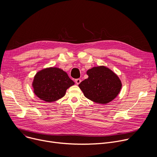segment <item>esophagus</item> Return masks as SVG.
<instances>
[{
    "mask_svg": "<svg viewBox=\"0 0 157 157\" xmlns=\"http://www.w3.org/2000/svg\"><path fill=\"white\" fill-rule=\"evenodd\" d=\"M81 82V79H75V82L76 83V84H79Z\"/></svg>",
    "mask_w": 157,
    "mask_h": 157,
    "instance_id": "esophagus-1",
    "label": "esophagus"
}]
</instances>
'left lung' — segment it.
<instances>
[{"label":"left lung","mask_w":157,"mask_h":157,"mask_svg":"<svg viewBox=\"0 0 157 157\" xmlns=\"http://www.w3.org/2000/svg\"><path fill=\"white\" fill-rule=\"evenodd\" d=\"M88 78L79 87L84 96L96 103L105 104L119 94L122 82L118 76L104 66H99L87 71Z\"/></svg>","instance_id":"left-lung-1"}]
</instances>
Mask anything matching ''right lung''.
<instances>
[{
	"label": "right lung",
	"instance_id": "add662e5",
	"mask_svg": "<svg viewBox=\"0 0 157 157\" xmlns=\"http://www.w3.org/2000/svg\"><path fill=\"white\" fill-rule=\"evenodd\" d=\"M74 84V81L63 70L50 67L36 73L32 87L33 93L38 98L52 102L64 96L67 89Z\"/></svg>",
	"mask_w": 157,
	"mask_h": 157
}]
</instances>
